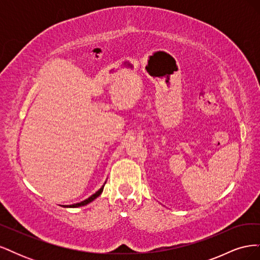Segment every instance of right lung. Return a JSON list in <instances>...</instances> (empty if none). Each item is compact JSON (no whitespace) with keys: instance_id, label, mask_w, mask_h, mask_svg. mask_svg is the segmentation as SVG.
<instances>
[{"instance_id":"obj_1","label":"right lung","mask_w":260,"mask_h":260,"mask_svg":"<svg viewBox=\"0 0 260 260\" xmlns=\"http://www.w3.org/2000/svg\"><path fill=\"white\" fill-rule=\"evenodd\" d=\"M106 183V182H105ZM105 183L102 185V187L100 188L99 191H96L95 193L94 194H92L90 198H88L86 200H84V201H82V202H80V203H77V204H73V205H66L65 207H73V208H76V207H81V206H84V205H88L89 203H91V202H93L94 200L95 199H98L99 196L102 194V192H103V190H104V185H105Z\"/></svg>"}]
</instances>
